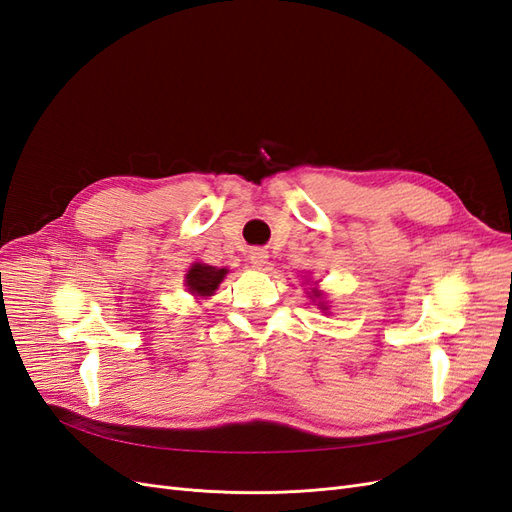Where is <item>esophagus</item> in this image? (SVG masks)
I'll return each mask as SVG.
<instances>
[{"instance_id":"1","label":"esophagus","mask_w":512,"mask_h":512,"mask_svg":"<svg viewBox=\"0 0 512 512\" xmlns=\"http://www.w3.org/2000/svg\"><path fill=\"white\" fill-rule=\"evenodd\" d=\"M267 260H269L267 250H260V247H256V250L250 252V262H252L256 269H265L267 267Z\"/></svg>"}]
</instances>
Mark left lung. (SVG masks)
<instances>
[{
  "instance_id": "8db88e82",
  "label": "left lung",
  "mask_w": 512,
  "mask_h": 512,
  "mask_svg": "<svg viewBox=\"0 0 512 512\" xmlns=\"http://www.w3.org/2000/svg\"><path fill=\"white\" fill-rule=\"evenodd\" d=\"M312 297H314V301L318 299V307L322 309V312H327V309H329V307H327V303H324V301H322V292H320L318 288H314V290H312Z\"/></svg>"
}]
</instances>
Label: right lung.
I'll use <instances>...</instances> for the list:
<instances>
[{
    "mask_svg": "<svg viewBox=\"0 0 512 512\" xmlns=\"http://www.w3.org/2000/svg\"><path fill=\"white\" fill-rule=\"evenodd\" d=\"M228 269H218L205 265V262H194L190 271L185 273V286L198 299H207L213 297L215 290L224 282Z\"/></svg>",
    "mask_w": 512,
    "mask_h": 512,
    "instance_id": "right-lung-1",
    "label": "right lung"
}]
</instances>
